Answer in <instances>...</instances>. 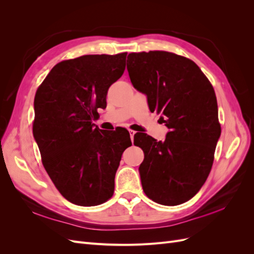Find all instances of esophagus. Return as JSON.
<instances>
[{"instance_id": "34e87169", "label": "esophagus", "mask_w": 254, "mask_h": 254, "mask_svg": "<svg viewBox=\"0 0 254 254\" xmlns=\"http://www.w3.org/2000/svg\"><path fill=\"white\" fill-rule=\"evenodd\" d=\"M129 133H130V137H131V141H133V136L135 134V131H133V130H129Z\"/></svg>"}]
</instances>
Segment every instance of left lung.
<instances>
[{
	"instance_id": "8db88e82",
	"label": "left lung",
	"mask_w": 254,
	"mask_h": 254,
	"mask_svg": "<svg viewBox=\"0 0 254 254\" xmlns=\"http://www.w3.org/2000/svg\"><path fill=\"white\" fill-rule=\"evenodd\" d=\"M127 70L170 129L163 142L146 134L135 141L144 151V193L160 204H181L198 193L213 165L221 132L214 89L194 61L170 52L129 54Z\"/></svg>"
}]
</instances>
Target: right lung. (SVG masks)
<instances>
[{"instance_id": "obj_1", "label": "right lung", "mask_w": 254, "mask_h": 254, "mask_svg": "<svg viewBox=\"0 0 254 254\" xmlns=\"http://www.w3.org/2000/svg\"><path fill=\"white\" fill-rule=\"evenodd\" d=\"M127 53L84 55L54 66L38 88L34 137L42 163L66 200L93 206L110 199L122 153L131 145L125 129L94 127L109 87L125 71Z\"/></svg>"}]
</instances>
